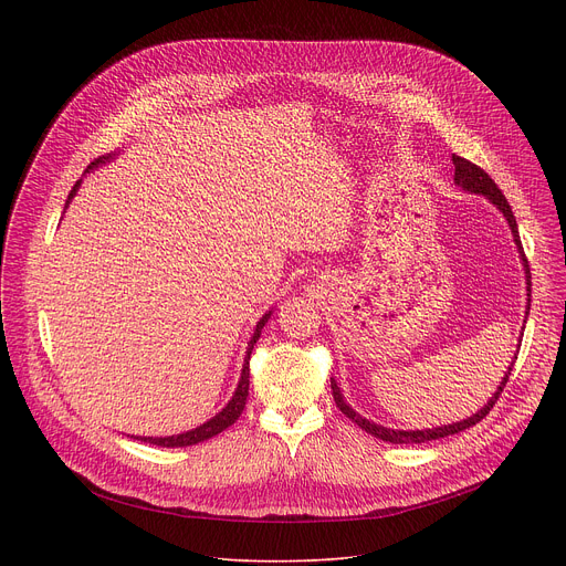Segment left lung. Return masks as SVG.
Instances as JSON below:
<instances>
[{"label": "left lung", "instance_id": "8db88e82", "mask_svg": "<svg viewBox=\"0 0 566 566\" xmlns=\"http://www.w3.org/2000/svg\"><path fill=\"white\" fill-rule=\"evenodd\" d=\"M452 164H454V186L461 188L463 192L486 197V199L504 214V219L509 221V228H511V232H513V241H515V247H517V251H520V260H522V266H524V275H526V295L531 297V271H528V262H526V255H524V249H522V241H520L517 221H515V214H513V210H511L506 197H504L502 190L495 186V181H493L486 172H483L481 168H476L474 164H470V160H465V158L452 154ZM528 308H531V300H526V317H528ZM524 322H526V319H524ZM522 329H524V327H522ZM517 347H520V345H517ZM515 360H517V356H513V363H511L509 371L504 374V378H502L497 391L489 398V402H486V406H483L481 410H476L472 417H468V419H463V421L448 423V426H439V428H428V430H391V428L378 426V423H374V421L360 417V415L349 406V402H347L345 396H343V391H340V387H338V382H336L334 378H332V391H334V400H336V406L340 408V412H343L347 419H352L360 430L369 432L371 437L382 439V441H389V443H426V441H434V439H443V437L463 432V430L472 428L474 423H479L483 417H486V415L493 410L495 402H497V398H500V394H502V389H504V385H506V380H509V376H511V369H513Z\"/></svg>", "mask_w": 566, "mask_h": 566}]
</instances>
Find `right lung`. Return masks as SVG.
<instances>
[{"instance_id": "1", "label": "right lung", "mask_w": 566, "mask_h": 566, "mask_svg": "<svg viewBox=\"0 0 566 566\" xmlns=\"http://www.w3.org/2000/svg\"><path fill=\"white\" fill-rule=\"evenodd\" d=\"M112 158H116V154H105V156H101V158H96L94 164L85 170V175H90V172H94L98 166H103V164H109ZM85 175L80 177L77 181H75V186L71 188V192H69V197H66V203H64V208H69V203H71V199L75 197V192L80 190V186H83V179H85ZM271 313L273 311H266L262 317H260V322L255 325V334H253V338L249 340V347H247V358H244V367H241V376H239V382H237V389H234V394H232V398L226 402V408L221 410V412H217L212 419H208L206 423H201V426H197V428H192V430H188V432H181V434H172V437H134V439H140V441H145V443H151V446H160V448H186V446H195V443H201V441H208V439H212L214 434H219V432H223L226 428H230L237 419H239V415L244 412V408H247V396H249V360H251V354H253V347H255V343L260 340V336H262V329H264V325L269 322V317H271Z\"/></svg>"}]
</instances>
